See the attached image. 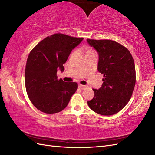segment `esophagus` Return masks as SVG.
Returning a JSON list of instances; mask_svg holds the SVG:
<instances>
[{
  "label": "esophagus",
  "instance_id": "34e87169",
  "mask_svg": "<svg viewBox=\"0 0 155 155\" xmlns=\"http://www.w3.org/2000/svg\"><path fill=\"white\" fill-rule=\"evenodd\" d=\"M79 87H80L81 89H85V88L87 87V86H86V85H84L80 84V85H79Z\"/></svg>",
  "mask_w": 155,
  "mask_h": 155
}]
</instances>
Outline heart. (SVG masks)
Wrapping results in <instances>:
<instances>
[{
	"label": "heart",
	"mask_w": 155,
	"mask_h": 155,
	"mask_svg": "<svg viewBox=\"0 0 155 155\" xmlns=\"http://www.w3.org/2000/svg\"><path fill=\"white\" fill-rule=\"evenodd\" d=\"M92 50H87V51H91Z\"/></svg>",
	"instance_id": "obj_1"
}]
</instances>
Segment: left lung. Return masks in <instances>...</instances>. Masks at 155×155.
Returning a JSON list of instances; mask_svg holds the SVG:
<instances>
[{
	"mask_svg": "<svg viewBox=\"0 0 155 155\" xmlns=\"http://www.w3.org/2000/svg\"><path fill=\"white\" fill-rule=\"evenodd\" d=\"M99 56L97 70L104 74V83L93 89L94 97L87 104L94 112L112 115L124 107L131 97L135 85V66L130 51L110 40L87 39Z\"/></svg>",
	"mask_w": 155,
	"mask_h": 155,
	"instance_id": "8db88e82",
	"label": "left lung"
}]
</instances>
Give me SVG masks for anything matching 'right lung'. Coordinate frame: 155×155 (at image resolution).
Returning a JSON list of instances; mask_svg holds the SVG:
<instances>
[{
  "label": "right lung",
  "mask_w": 155,
  "mask_h": 155,
  "mask_svg": "<svg viewBox=\"0 0 155 155\" xmlns=\"http://www.w3.org/2000/svg\"><path fill=\"white\" fill-rule=\"evenodd\" d=\"M84 40L55 34L41 41L30 51L25 69V85L32 104L45 113H58L66 107L78 89L75 82L58 80L71 51Z\"/></svg>",
  "instance_id": "obj_1"
}]
</instances>
